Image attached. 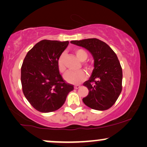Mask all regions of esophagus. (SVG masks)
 I'll return each mask as SVG.
<instances>
[{
	"instance_id": "1",
	"label": "esophagus",
	"mask_w": 147,
	"mask_h": 147,
	"mask_svg": "<svg viewBox=\"0 0 147 147\" xmlns=\"http://www.w3.org/2000/svg\"><path fill=\"white\" fill-rule=\"evenodd\" d=\"M81 86L79 85H76V86H75V89H79V88H80Z\"/></svg>"
}]
</instances>
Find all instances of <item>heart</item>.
<instances>
[{
	"mask_svg": "<svg viewBox=\"0 0 147 147\" xmlns=\"http://www.w3.org/2000/svg\"><path fill=\"white\" fill-rule=\"evenodd\" d=\"M75 55L77 58L81 61H84L88 58L87 53L82 49H76L75 50ZM83 65L87 69H88L89 70H91L92 69V65H89V64L83 63ZM57 66H58L59 72L61 73H64L66 71V67L65 65V56L63 54L61 55L60 57H59L58 61H57ZM85 78V72L82 70H79L77 72H68L64 76V79L65 80V82L72 84H79L82 83Z\"/></svg>",
	"mask_w": 147,
	"mask_h": 147,
	"instance_id": "heart-1",
	"label": "heart"
}]
</instances>
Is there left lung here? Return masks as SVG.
Segmentation results:
<instances>
[{
    "instance_id": "obj_1",
    "label": "left lung",
    "mask_w": 147,
    "mask_h": 147,
    "mask_svg": "<svg viewBox=\"0 0 147 147\" xmlns=\"http://www.w3.org/2000/svg\"><path fill=\"white\" fill-rule=\"evenodd\" d=\"M70 43L88 50L94 59V69L90 79L84 83L88 95L83 98L84 104L97 111L110 109L121 92L122 69L113 50L97 38H87Z\"/></svg>"
}]
</instances>
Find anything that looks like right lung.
Wrapping results in <instances>:
<instances>
[{"instance_id":"right-lung-1","label":"right lung","mask_w":147,"mask_h":147,"mask_svg":"<svg viewBox=\"0 0 147 147\" xmlns=\"http://www.w3.org/2000/svg\"><path fill=\"white\" fill-rule=\"evenodd\" d=\"M69 42L43 40L25 56L21 67V84L25 97L41 113L60 109L74 89L60 75L57 61Z\"/></svg>"}]
</instances>
